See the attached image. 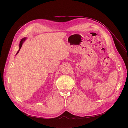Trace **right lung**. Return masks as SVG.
<instances>
[{
	"mask_svg": "<svg viewBox=\"0 0 128 128\" xmlns=\"http://www.w3.org/2000/svg\"><path fill=\"white\" fill-rule=\"evenodd\" d=\"M25 40H26V38H22V39L20 41V45H19V50L18 51V52H17V53H16V54L18 53L19 51H20V48H21V46H22V44L24 43V42Z\"/></svg>",
	"mask_w": 128,
	"mask_h": 128,
	"instance_id": "1",
	"label": "right lung"
}]
</instances>
